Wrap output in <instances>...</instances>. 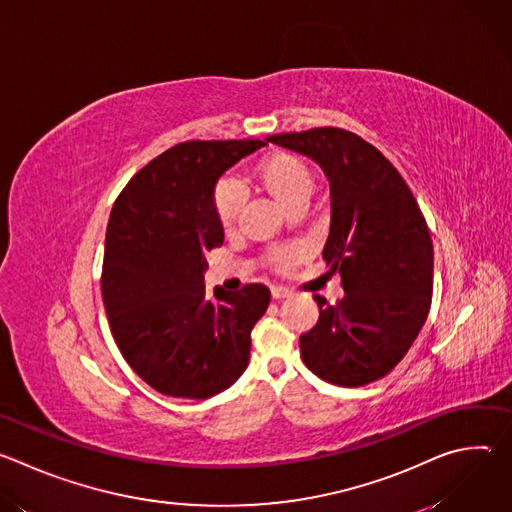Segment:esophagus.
<instances>
[{
  "mask_svg": "<svg viewBox=\"0 0 512 512\" xmlns=\"http://www.w3.org/2000/svg\"><path fill=\"white\" fill-rule=\"evenodd\" d=\"M287 296H291V289H287V287H283V285H273V287H271V298H273V300H283V298H287Z\"/></svg>",
  "mask_w": 512,
  "mask_h": 512,
  "instance_id": "obj_1",
  "label": "esophagus"
}]
</instances>
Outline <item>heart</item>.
<instances>
[{"instance_id":"b5f03b06","label":"heart","mask_w":512,"mask_h":512,"mask_svg":"<svg viewBox=\"0 0 512 512\" xmlns=\"http://www.w3.org/2000/svg\"><path fill=\"white\" fill-rule=\"evenodd\" d=\"M255 178L259 184L271 192L287 210L296 204H306L312 190H314V172L310 166L287 152H277L263 158L255 168ZM247 192L241 182L233 178L218 180L212 188V212L216 216L218 225L223 229H233L237 218L245 206ZM306 257V249L302 245L289 243V245H275L265 251V263L281 273H287L296 265L302 263Z\"/></svg>"}]
</instances>
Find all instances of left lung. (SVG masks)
<instances>
[{
    "mask_svg": "<svg viewBox=\"0 0 512 512\" xmlns=\"http://www.w3.org/2000/svg\"><path fill=\"white\" fill-rule=\"evenodd\" d=\"M267 141L318 162L330 180L332 218L324 245L344 298L314 296L318 324L300 336L306 367L340 387L389 375L427 320L433 245L421 208L397 168L352 131L316 127Z\"/></svg>",
    "mask_w": 512,
    "mask_h": 512,
    "instance_id": "left-lung-1",
    "label": "left lung"
}]
</instances>
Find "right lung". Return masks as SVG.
<instances>
[{
  "instance_id": "1",
  "label": "right lung",
  "mask_w": 512,
  "mask_h": 512,
  "mask_svg": "<svg viewBox=\"0 0 512 512\" xmlns=\"http://www.w3.org/2000/svg\"><path fill=\"white\" fill-rule=\"evenodd\" d=\"M259 139L184 141L143 166L117 196L105 235L101 294L129 367L156 391L206 399L247 369L269 289L206 294V253L225 241L212 188Z\"/></svg>"
}]
</instances>
